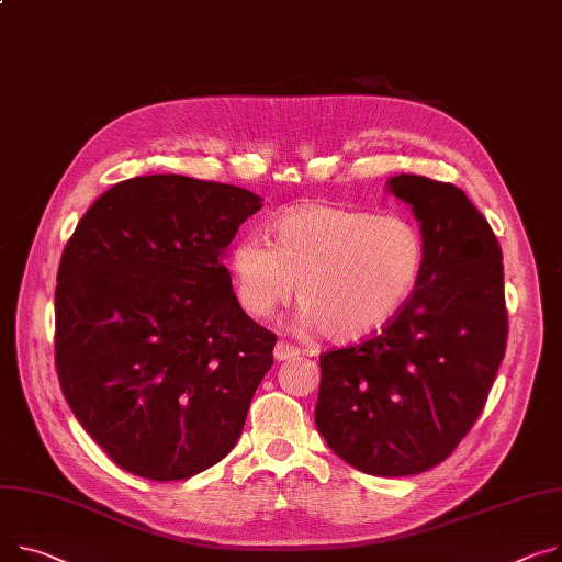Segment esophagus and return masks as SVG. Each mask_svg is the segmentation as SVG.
<instances>
[{"mask_svg":"<svg viewBox=\"0 0 562 562\" xmlns=\"http://www.w3.org/2000/svg\"><path fill=\"white\" fill-rule=\"evenodd\" d=\"M273 355H276L278 361H286V359H293V357L301 355V350H297V348L291 346V344H286V341H278Z\"/></svg>","mask_w":562,"mask_h":562,"instance_id":"1","label":"esophagus"}]
</instances>
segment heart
Here are the masks:
<instances>
[{
	"mask_svg": "<svg viewBox=\"0 0 562 562\" xmlns=\"http://www.w3.org/2000/svg\"><path fill=\"white\" fill-rule=\"evenodd\" d=\"M425 267V239L402 214L303 205L282 214L273 241L239 237L231 269L239 303L267 318L303 301L297 321L334 341H357L386 325L414 293Z\"/></svg>",
	"mask_w": 562,
	"mask_h": 562,
	"instance_id": "1",
	"label": "heart"
}]
</instances>
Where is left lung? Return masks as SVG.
I'll return each instance as SVG.
<instances>
[{
	"mask_svg": "<svg viewBox=\"0 0 562 562\" xmlns=\"http://www.w3.org/2000/svg\"><path fill=\"white\" fill-rule=\"evenodd\" d=\"M425 239L404 307L372 339L321 355L316 427L329 450L375 476L420 474L472 429L504 359L502 248L463 190L389 178Z\"/></svg>",
	"mask_w": 562,
	"mask_h": 562,
	"instance_id": "obj_1",
	"label": "left lung"
}]
</instances>
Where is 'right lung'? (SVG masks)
Masks as SVG:
<instances>
[{"mask_svg": "<svg viewBox=\"0 0 562 562\" xmlns=\"http://www.w3.org/2000/svg\"><path fill=\"white\" fill-rule=\"evenodd\" d=\"M259 207L235 184L137 176L101 194L63 250L58 382L131 474L194 476L241 436L276 334L241 310L223 252Z\"/></svg>", "mask_w": 562, "mask_h": 562, "instance_id": "1", "label": "right lung"}]
</instances>
